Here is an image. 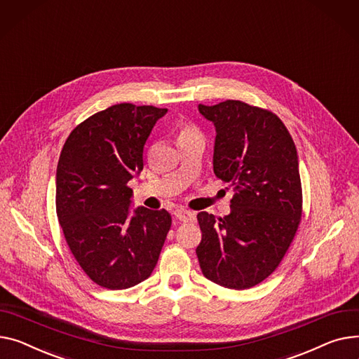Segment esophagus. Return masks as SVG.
I'll return each mask as SVG.
<instances>
[{
    "label": "esophagus",
    "mask_w": 359,
    "mask_h": 359,
    "mask_svg": "<svg viewBox=\"0 0 359 359\" xmlns=\"http://www.w3.org/2000/svg\"><path fill=\"white\" fill-rule=\"evenodd\" d=\"M175 215H176V218H177L179 221H182V222H192V221H195V213L190 212V210L177 209V210L175 212Z\"/></svg>",
    "instance_id": "esophagus-1"
}]
</instances>
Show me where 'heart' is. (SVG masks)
Instances as JSON below:
<instances>
[{"mask_svg": "<svg viewBox=\"0 0 359 359\" xmlns=\"http://www.w3.org/2000/svg\"><path fill=\"white\" fill-rule=\"evenodd\" d=\"M195 135H201V133H199V130H198L194 124H183V126L180 127L179 140L190 138V137H195Z\"/></svg>", "mask_w": 359, "mask_h": 359, "instance_id": "heart-1", "label": "heart"}]
</instances>
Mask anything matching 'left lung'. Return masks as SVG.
Listing matches in <instances>:
<instances>
[{
    "instance_id": "8db88e82",
    "label": "left lung",
    "mask_w": 359,
    "mask_h": 359,
    "mask_svg": "<svg viewBox=\"0 0 359 359\" xmlns=\"http://www.w3.org/2000/svg\"><path fill=\"white\" fill-rule=\"evenodd\" d=\"M217 130L213 172L233 186L231 213L199 212L196 255L203 276L244 290L266 280L287 252L302 218V183L294 141L271 111L228 100L199 105Z\"/></svg>"
}]
</instances>
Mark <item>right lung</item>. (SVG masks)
Segmentation results:
<instances>
[{"label": "right lung", "instance_id": "add662e5", "mask_svg": "<svg viewBox=\"0 0 359 359\" xmlns=\"http://www.w3.org/2000/svg\"><path fill=\"white\" fill-rule=\"evenodd\" d=\"M165 108L116 104L72 131L56 172V212L65 240L86 276L123 290L149 278L172 226L165 209L131 210L128 182Z\"/></svg>", "mask_w": 359, "mask_h": 359}]
</instances>
